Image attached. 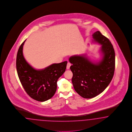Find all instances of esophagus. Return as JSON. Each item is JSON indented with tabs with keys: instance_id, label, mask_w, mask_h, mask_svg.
<instances>
[{
	"instance_id": "obj_1",
	"label": "esophagus",
	"mask_w": 132,
	"mask_h": 132,
	"mask_svg": "<svg viewBox=\"0 0 132 132\" xmlns=\"http://www.w3.org/2000/svg\"><path fill=\"white\" fill-rule=\"evenodd\" d=\"M71 65V64L70 63V62H68V64H67V69H69V68H70V66Z\"/></svg>"
}]
</instances>
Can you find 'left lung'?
Returning <instances> with one entry per match:
<instances>
[{"mask_svg":"<svg viewBox=\"0 0 132 132\" xmlns=\"http://www.w3.org/2000/svg\"><path fill=\"white\" fill-rule=\"evenodd\" d=\"M94 41L102 45V59L97 63L85 55H73L69 59L72 65V82L75 91L83 98H94L108 87L115 70V52L111 42L97 31L93 35Z\"/></svg>","mask_w":132,"mask_h":132,"instance_id":"1","label":"left lung"}]
</instances>
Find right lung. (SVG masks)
Listing matches in <instances>:
<instances>
[{"mask_svg":"<svg viewBox=\"0 0 132 132\" xmlns=\"http://www.w3.org/2000/svg\"><path fill=\"white\" fill-rule=\"evenodd\" d=\"M20 45L17 55L16 68L21 84L28 94L38 102H45L54 95L57 89L58 79L64 74L68 63L64 61L53 64L41 70H36L28 63Z\"/></svg>","mask_w":132,"mask_h":132,"instance_id":"1","label":"right lung"}]
</instances>
